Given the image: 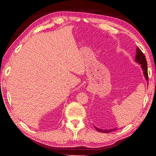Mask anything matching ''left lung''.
<instances>
[{
    "instance_id": "8db88e82",
    "label": "left lung",
    "mask_w": 156,
    "mask_h": 156,
    "mask_svg": "<svg viewBox=\"0 0 156 156\" xmlns=\"http://www.w3.org/2000/svg\"><path fill=\"white\" fill-rule=\"evenodd\" d=\"M135 61L141 65V68H142V71H143L144 78L146 79V80L148 83V72H147V60H146V58H145L144 54L141 51V50L138 47H136V54L135 56ZM94 127L97 131H98L100 132H102V133H110V132L115 130V129H108V130H107V129H104V130H102V129H98L95 126H94Z\"/></svg>"
}]
</instances>
